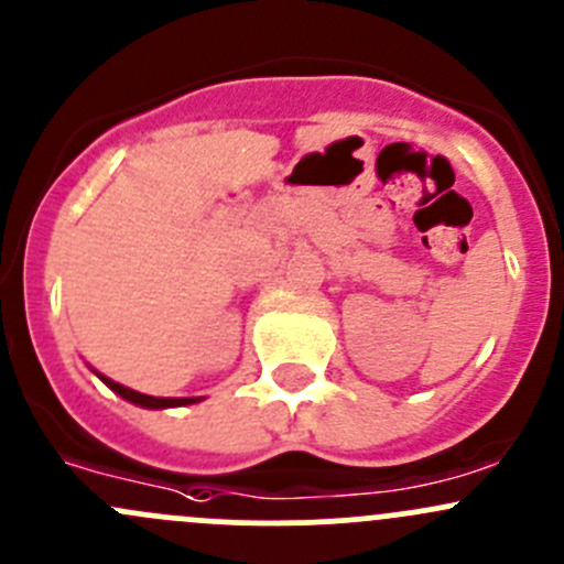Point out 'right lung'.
Segmentation results:
<instances>
[{
    "label": "right lung",
    "mask_w": 564,
    "mask_h": 564,
    "mask_svg": "<svg viewBox=\"0 0 564 564\" xmlns=\"http://www.w3.org/2000/svg\"><path fill=\"white\" fill-rule=\"evenodd\" d=\"M100 379H104V382H106L108 388H111L113 392H119V395H122V398H128L130 403H139V406H144V409L185 406V403H196V401H198V398H155V395H144V392L128 390V388H122V384L111 382V379H106V377H100Z\"/></svg>",
    "instance_id": "right-lung-1"
}]
</instances>
